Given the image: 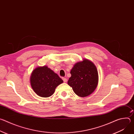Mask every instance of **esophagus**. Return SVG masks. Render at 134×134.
Returning a JSON list of instances; mask_svg holds the SVG:
<instances>
[{
	"label": "esophagus",
	"instance_id": "34e87169",
	"mask_svg": "<svg viewBox=\"0 0 134 134\" xmlns=\"http://www.w3.org/2000/svg\"><path fill=\"white\" fill-rule=\"evenodd\" d=\"M63 80L64 81V82L65 83L67 82V80L66 78H65V77H63Z\"/></svg>",
	"mask_w": 134,
	"mask_h": 134
}]
</instances>
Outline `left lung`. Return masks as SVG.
<instances>
[{
	"label": "left lung",
	"mask_w": 134,
	"mask_h": 134,
	"mask_svg": "<svg viewBox=\"0 0 134 134\" xmlns=\"http://www.w3.org/2000/svg\"><path fill=\"white\" fill-rule=\"evenodd\" d=\"M70 74L68 84L78 96L88 97L96 89L99 81L98 72L91 61L84 59L83 61L75 63Z\"/></svg>",
	"instance_id": "1"
}]
</instances>
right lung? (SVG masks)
Here are the masks:
<instances>
[{"mask_svg": "<svg viewBox=\"0 0 134 134\" xmlns=\"http://www.w3.org/2000/svg\"><path fill=\"white\" fill-rule=\"evenodd\" d=\"M63 83L59 76L47 66L35 68L32 72L30 83L34 92L42 98H48L55 88Z\"/></svg>", "mask_w": 134, "mask_h": 134, "instance_id": "obj_1", "label": "right lung"}]
</instances>
